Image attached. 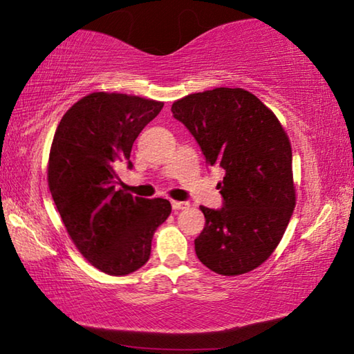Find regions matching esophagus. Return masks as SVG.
Here are the masks:
<instances>
[{
  "instance_id": "obj_1",
  "label": "esophagus",
  "mask_w": 354,
  "mask_h": 354,
  "mask_svg": "<svg viewBox=\"0 0 354 354\" xmlns=\"http://www.w3.org/2000/svg\"><path fill=\"white\" fill-rule=\"evenodd\" d=\"M171 204H172L174 211H182V209L188 207V203H183V201H172Z\"/></svg>"
}]
</instances>
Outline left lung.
I'll list each match as a JSON object with an SVG mask.
<instances>
[{
    "instance_id": "8db88e82",
    "label": "left lung",
    "mask_w": 354,
    "mask_h": 354,
    "mask_svg": "<svg viewBox=\"0 0 354 354\" xmlns=\"http://www.w3.org/2000/svg\"><path fill=\"white\" fill-rule=\"evenodd\" d=\"M171 111L198 140L207 165L225 171L217 183L223 207H199L206 225L194 239L198 259L223 276L249 273L278 248L295 207L288 132L241 88L188 94Z\"/></svg>"
}]
</instances>
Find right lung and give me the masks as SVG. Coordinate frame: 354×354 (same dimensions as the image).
Listing matches in <instances>:
<instances>
[{"instance_id":"obj_1","label":"right lung","mask_w":354,"mask_h":354,"mask_svg":"<svg viewBox=\"0 0 354 354\" xmlns=\"http://www.w3.org/2000/svg\"><path fill=\"white\" fill-rule=\"evenodd\" d=\"M165 102L121 92H92L71 105L55 129L48 185L80 254L106 274L122 276L150 259L156 228L171 203L116 189L118 167Z\"/></svg>"}]
</instances>
